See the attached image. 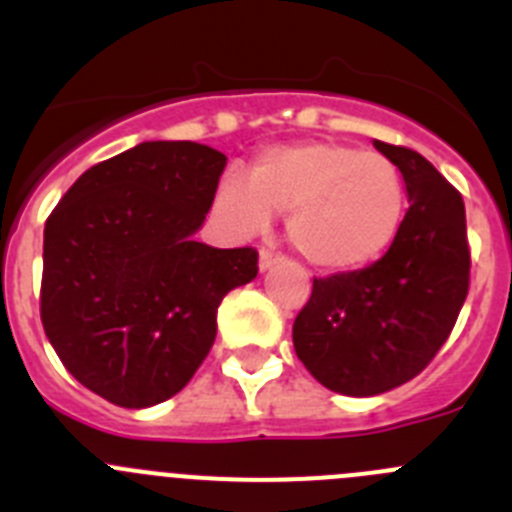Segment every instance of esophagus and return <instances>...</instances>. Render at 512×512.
I'll use <instances>...</instances> for the list:
<instances>
[{
	"instance_id": "1",
	"label": "esophagus",
	"mask_w": 512,
	"mask_h": 512,
	"mask_svg": "<svg viewBox=\"0 0 512 512\" xmlns=\"http://www.w3.org/2000/svg\"><path fill=\"white\" fill-rule=\"evenodd\" d=\"M274 264H277V256H274V253L266 251V248H264V251L259 253V269L266 271V269H271V266H274Z\"/></svg>"
}]
</instances>
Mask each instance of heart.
<instances>
[{
	"label": "heart",
	"instance_id": "obj_1",
	"mask_svg": "<svg viewBox=\"0 0 512 512\" xmlns=\"http://www.w3.org/2000/svg\"><path fill=\"white\" fill-rule=\"evenodd\" d=\"M271 212L287 215V241L318 271L348 274L372 266L400 233L405 184L400 169L377 151L305 140L269 148L248 182L225 174L212 215L238 238L264 233Z\"/></svg>",
	"mask_w": 512,
	"mask_h": 512
}]
</instances>
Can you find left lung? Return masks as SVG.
<instances>
[{
	"mask_svg": "<svg viewBox=\"0 0 512 512\" xmlns=\"http://www.w3.org/2000/svg\"><path fill=\"white\" fill-rule=\"evenodd\" d=\"M400 169L408 212L372 266L312 282L292 325L295 351L323 387L374 397L410 382L446 343L469 292L464 200L431 161L374 140Z\"/></svg>",
	"mask_w": 512,
	"mask_h": 512,
	"instance_id": "obj_1",
	"label": "left lung"
}]
</instances>
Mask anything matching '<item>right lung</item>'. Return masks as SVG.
I'll return each instance as SVG.
<instances>
[{"label": "right lung", "mask_w": 512, "mask_h": 512, "mask_svg": "<svg viewBox=\"0 0 512 512\" xmlns=\"http://www.w3.org/2000/svg\"><path fill=\"white\" fill-rule=\"evenodd\" d=\"M225 164L202 143L146 140L84 171L45 223V336L112 405L182 392L215 343L223 297L259 274L253 248L194 241Z\"/></svg>", "instance_id": "obj_1"}]
</instances>
